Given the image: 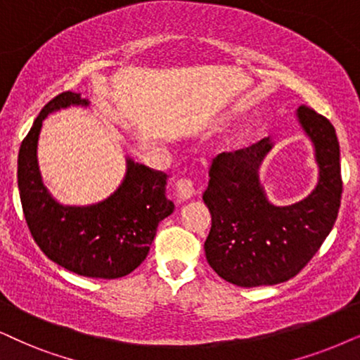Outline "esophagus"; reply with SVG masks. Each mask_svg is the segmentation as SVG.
Listing matches in <instances>:
<instances>
[{
	"label": "esophagus",
	"instance_id": "esophagus-1",
	"mask_svg": "<svg viewBox=\"0 0 360 360\" xmlns=\"http://www.w3.org/2000/svg\"><path fill=\"white\" fill-rule=\"evenodd\" d=\"M195 193H198V191H195L194 183L191 179H179V181H177V195H179L183 201L193 199Z\"/></svg>",
	"mask_w": 360,
	"mask_h": 360
}]
</instances>
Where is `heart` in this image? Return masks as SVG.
<instances>
[{"instance_id":"heart-1","label":"heart","mask_w":360,"mask_h":360,"mask_svg":"<svg viewBox=\"0 0 360 360\" xmlns=\"http://www.w3.org/2000/svg\"><path fill=\"white\" fill-rule=\"evenodd\" d=\"M239 136H240V138H243V136H244V134H243V133H240V134H239Z\"/></svg>"}]
</instances>
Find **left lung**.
Masks as SVG:
<instances>
[{
    "label": "left lung",
    "instance_id": "1",
    "mask_svg": "<svg viewBox=\"0 0 360 360\" xmlns=\"http://www.w3.org/2000/svg\"><path fill=\"white\" fill-rule=\"evenodd\" d=\"M314 148L319 177L312 193L289 206L267 198L259 171L272 136L214 159L202 201L212 217L204 243L209 266L240 288L289 281L319 251L340 207V149L334 126L309 108L295 111Z\"/></svg>",
    "mask_w": 360,
    "mask_h": 360
}]
</instances>
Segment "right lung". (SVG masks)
I'll list each match as a JSON object with an SVG mask.
<instances>
[{
  "mask_svg": "<svg viewBox=\"0 0 360 360\" xmlns=\"http://www.w3.org/2000/svg\"><path fill=\"white\" fill-rule=\"evenodd\" d=\"M79 93H61L41 109L18 154V189L30 233L53 262L84 277L117 279L144 261L158 226L174 211L165 172L126 156L121 184L103 201L70 206L53 198L41 177L38 139L43 121L70 106H89Z\"/></svg>",
  "mask_w": 360,
  "mask_h": 360,
  "instance_id": "obj_1",
  "label": "right lung"
}]
</instances>
